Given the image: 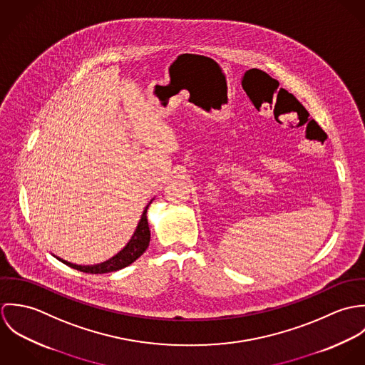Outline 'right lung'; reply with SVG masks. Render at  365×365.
<instances>
[{
  "label": "right lung",
  "mask_w": 365,
  "mask_h": 365,
  "mask_svg": "<svg viewBox=\"0 0 365 365\" xmlns=\"http://www.w3.org/2000/svg\"><path fill=\"white\" fill-rule=\"evenodd\" d=\"M153 201V200H152ZM152 201L146 205V208L143 209V213L140 216V220L130 237V240L128 242V245L119 252L116 253L113 257H110L109 260L103 261L100 264H93V265H78L70 261L63 260L57 256H54L58 261H61L63 264L87 272V274H105V272H112V271H118L122 269L125 267H128L129 264H132L133 261L138 260L148 249L149 243H150V229H149V223H148V208L152 204Z\"/></svg>",
  "instance_id": "add662e5"
}]
</instances>
